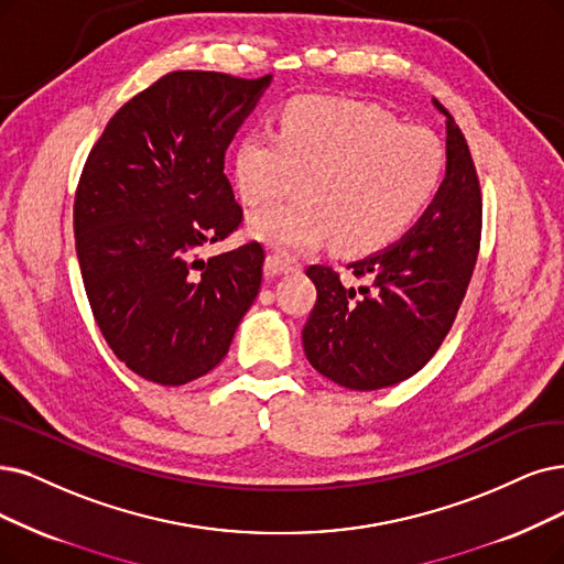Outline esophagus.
Wrapping results in <instances>:
<instances>
[{
  "label": "esophagus",
  "mask_w": 564,
  "mask_h": 564,
  "mask_svg": "<svg viewBox=\"0 0 564 564\" xmlns=\"http://www.w3.org/2000/svg\"><path fill=\"white\" fill-rule=\"evenodd\" d=\"M301 270V263L294 257L286 254H270L265 259V275L275 278V275H286V273H296Z\"/></svg>",
  "instance_id": "34e87169"
}]
</instances>
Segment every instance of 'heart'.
Instances as JSON below:
<instances>
[{"label": "heart", "mask_w": 564, "mask_h": 564, "mask_svg": "<svg viewBox=\"0 0 564 564\" xmlns=\"http://www.w3.org/2000/svg\"><path fill=\"white\" fill-rule=\"evenodd\" d=\"M444 173L442 143L423 127L398 124L377 106L303 97L280 129L245 133L234 154V183L247 206L296 187L303 196L250 219V231L282 252L335 240L368 254L398 240L431 204Z\"/></svg>", "instance_id": "1"}]
</instances>
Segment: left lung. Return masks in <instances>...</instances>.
Wrapping results in <instances>:
<instances>
[{"instance_id":"8db88e82","label":"left lung","mask_w":564,"mask_h":564,"mask_svg":"<svg viewBox=\"0 0 564 564\" xmlns=\"http://www.w3.org/2000/svg\"><path fill=\"white\" fill-rule=\"evenodd\" d=\"M446 118V173L421 219L398 242L351 261L358 289L330 265H310L317 286L303 349L312 368L351 391L416 375L452 330L481 240V189L463 131Z\"/></svg>"}]
</instances>
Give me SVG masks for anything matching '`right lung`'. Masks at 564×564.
I'll list each match as a JSON object with an SVG mask.
<instances>
[{"mask_svg":"<svg viewBox=\"0 0 564 564\" xmlns=\"http://www.w3.org/2000/svg\"><path fill=\"white\" fill-rule=\"evenodd\" d=\"M273 76L173 72L127 101L89 152L74 204L95 319L122 364L183 387L227 356L263 275V247L200 259L238 229L224 154Z\"/></svg>","mask_w":564,"mask_h":564,"instance_id":"right-lung-1","label":"right lung"}]
</instances>
